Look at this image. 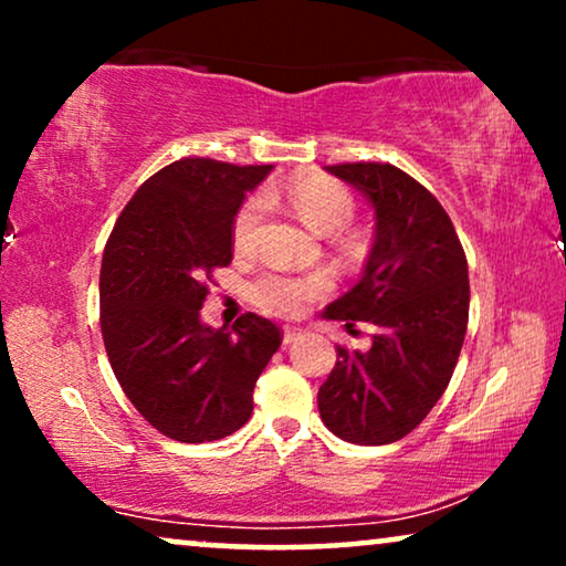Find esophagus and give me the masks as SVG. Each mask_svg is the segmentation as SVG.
<instances>
[{
	"label": "esophagus",
	"mask_w": 566,
	"mask_h": 566,
	"mask_svg": "<svg viewBox=\"0 0 566 566\" xmlns=\"http://www.w3.org/2000/svg\"><path fill=\"white\" fill-rule=\"evenodd\" d=\"M301 337L298 327H283V345H293Z\"/></svg>",
	"instance_id": "1"
}]
</instances>
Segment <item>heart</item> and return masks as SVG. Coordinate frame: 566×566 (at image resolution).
Listing matches in <instances>:
<instances>
[{
  "instance_id": "1",
  "label": "heart",
  "mask_w": 566,
  "mask_h": 566,
  "mask_svg": "<svg viewBox=\"0 0 566 566\" xmlns=\"http://www.w3.org/2000/svg\"><path fill=\"white\" fill-rule=\"evenodd\" d=\"M285 196L301 219L324 234L345 229L355 216L353 192L327 175H301L289 182ZM262 213H265V198L262 196H250L239 206L234 223H231V242H234L237 252H247L254 244ZM329 285L332 281L327 273L291 275L281 273V270H268V273L254 277L250 296L254 304L270 314L296 316L312 301L324 296Z\"/></svg>"
}]
</instances>
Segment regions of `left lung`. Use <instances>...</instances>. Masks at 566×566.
<instances>
[{
    "label": "left lung",
    "mask_w": 566,
    "mask_h": 566,
    "mask_svg": "<svg viewBox=\"0 0 566 566\" xmlns=\"http://www.w3.org/2000/svg\"><path fill=\"white\" fill-rule=\"evenodd\" d=\"M370 200L376 239L360 281L324 308L327 319L374 324L366 350L337 345L322 384V422L358 446H386L420 424L451 381L469 324V268L432 192L381 161L327 167Z\"/></svg>",
    "instance_id": "1"
}]
</instances>
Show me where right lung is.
<instances>
[{"label": "right lung", "instance_id": "add662e5", "mask_svg": "<svg viewBox=\"0 0 566 566\" xmlns=\"http://www.w3.org/2000/svg\"><path fill=\"white\" fill-rule=\"evenodd\" d=\"M273 165L185 157L151 175L115 221L99 268V327L120 389L151 428L211 443L252 415V391L281 329L244 314L200 322L213 270L234 254L231 223Z\"/></svg>", "mask_w": 566, "mask_h": 566}]
</instances>
